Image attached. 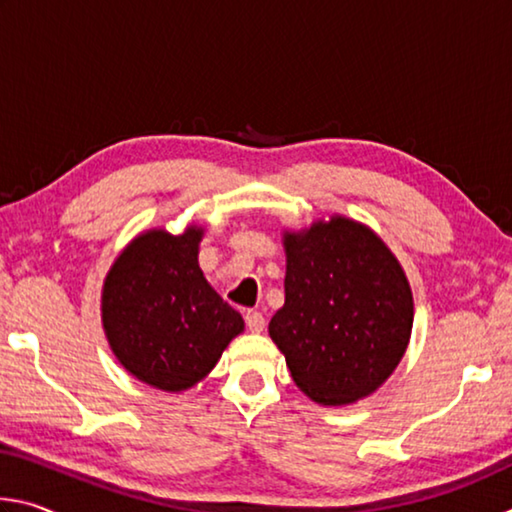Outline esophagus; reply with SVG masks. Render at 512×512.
I'll list each match as a JSON object with an SVG mask.
<instances>
[{
	"instance_id": "obj_1",
	"label": "esophagus",
	"mask_w": 512,
	"mask_h": 512,
	"mask_svg": "<svg viewBox=\"0 0 512 512\" xmlns=\"http://www.w3.org/2000/svg\"><path fill=\"white\" fill-rule=\"evenodd\" d=\"M246 327L250 329V332H255V334H259L264 329V325H266V320H264V314L262 311H257V309H250V311H246Z\"/></svg>"
}]
</instances>
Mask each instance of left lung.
<instances>
[{
    "label": "left lung",
    "mask_w": 512,
    "mask_h": 512,
    "mask_svg": "<svg viewBox=\"0 0 512 512\" xmlns=\"http://www.w3.org/2000/svg\"><path fill=\"white\" fill-rule=\"evenodd\" d=\"M284 307L268 334L302 393L327 406L375 393L404 357L413 296L397 257L345 216L284 232Z\"/></svg>",
    "instance_id": "1"
}]
</instances>
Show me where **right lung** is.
I'll return each instance as SVG.
<instances>
[{
    "label": "right lung",
    "instance_id": "add662e5",
    "mask_svg": "<svg viewBox=\"0 0 512 512\" xmlns=\"http://www.w3.org/2000/svg\"><path fill=\"white\" fill-rule=\"evenodd\" d=\"M203 228L183 235L149 230L124 248L106 275L101 320L108 343L133 377L167 393L192 388L244 332L198 266Z\"/></svg>",
    "mask_w": 512,
    "mask_h": 512
}]
</instances>
